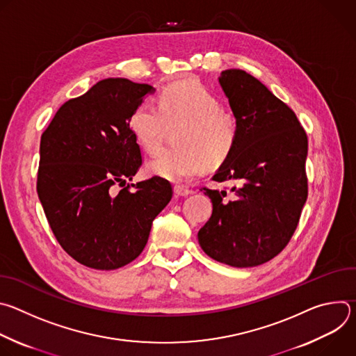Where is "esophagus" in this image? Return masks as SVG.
<instances>
[{
	"mask_svg": "<svg viewBox=\"0 0 356 356\" xmlns=\"http://www.w3.org/2000/svg\"><path fill=\"white\" fill-rule=\"evenodd\" d=\"M175 194L179 197H186V195L191 194V190L186 186H175Z\"/></svg>",
	"mask_w": 356,
	"mask_h": 356,
	"instance_id": "1",
	"label": "esophagus"
}]
</instances>
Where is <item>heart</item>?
<instances>
[{
	"instance_id": "obj_1",
	"label": "heart",
	"mask_w": 356,
	"mask_h": 356,
	"mask_svg": "<svg viewBox=\"0 0 356 356\" xmlns=\"http://www.w3.org/2000/svg\"><path fill=\"white\" fill-rule=\"evenodd\" d=\"M176 124H183L177 135L180 147L162 150L152 158L146 165L147 175L179 183L201 173L209 163H222L235 146L236 118L222 110L220 99L198 81L168 86L159 97V107L142 103L129 120L136 142L147 154L159 149L166 125Z\"/></svg>"
}]
</instances>
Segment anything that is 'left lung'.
Returning <instances> with one entry per match:
<instances>
[{
	"instance_id": "1",
	"label": "left lung",
	"mask_w": 356,
	"mask_h": 356,
	"mask_svg": "<svg viewBox=\"0 0 356 356\" xmlns=\"http://www.w3.org/2000/svg\"><path fill=\"white\" fill-rule=\"evenodd\" d=\"M238 121L229 156L213 176L225 190L202 188L213 214L198 231L210 258L234 268L273 259L293 236L307 200V135L296 114L258 79L239 69L218 77Z\"/></svg>"
}]
</instances>
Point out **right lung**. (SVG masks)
<instances>
[{
    "mask_svg": "<svg viewBox=\"0 0 356 356\" xmlns=\"http://www.w3.org/2000/svg\"><path fill=\"white\" fill-rule=\"evenodd\" d=\"M149 84L106 79L59 108L40 138L38 195L60 246L79 264L114 270L136 259L172 200L162 177L129 183L142 165L131 131Z\"/></svg>",
    "mask_w": 356,
    "mask_h": 356,
    "instance_id": "add662e5",
    "label": "right lung"
}]
</instances>
